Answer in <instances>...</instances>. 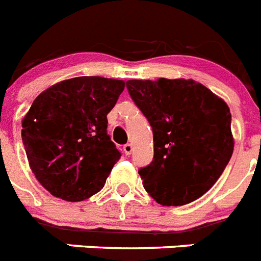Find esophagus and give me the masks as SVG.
Masks as SVG:
<instances>
[{
    "label": "esophagus",
    "instance_id": "34e87169",
    "mask_svg": "<svg viewBox=\"0 0 261 261\" xmlns=\"http://www.w3.org/2000/svg\"><path fill=\"white\" fill-rule=\"evenodd\" d=\"M133 152V145L132 144H126V145H124V153H125L126 155L132 154Z\"/></svg>",
    "mask_w": 261,
    "mask_h": 261
}]
</instances>
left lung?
Segmentation results:
<instances>
[{
  "instance_id": "1",
  "label": "left lung",
  "mask_w": 261,
  "mask_h": 261,
  "mask_svg": "<svg viewBox=\"0 0 261 261\" xmlns=\"http://www.w3.org/2000/svg\"><path fill=\"white\" fill-rule=\"evenodd\" d=\"M126 88L153 129L154 157L139 170L145 190L162 206L202 197L233 152L226 101L193 79H135Z\"/></svg>"
}]
</instances>
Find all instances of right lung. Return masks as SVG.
Returning <instances> with one entry per match:
<instances>
[{"label":"right lung","mask_w":261,"mask_h":261,"mask_svg":"<svg viewBox=\"0 0 261 261\" xmlns=\"http://www.w3.org/2000/svg\"><path fill=\"white\" fill-rule=\"evenodd\" d=\"M125 82L79 76L39 93L22 120L31 171L51 195L80 202L99 193L121 153L107 135V115Z\"/></svg>","instance_id":"obj_1"}]
</instances>
